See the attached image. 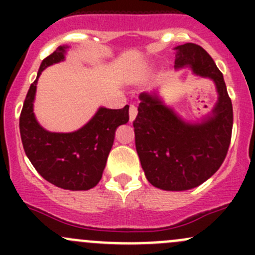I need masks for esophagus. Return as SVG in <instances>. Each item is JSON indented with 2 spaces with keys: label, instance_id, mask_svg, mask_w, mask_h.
<instances>
[{
  "label": "esophagus",
  "instance_id": "1",
  "mask_svg": "<svg viewBox=\"0 0 255 255\" xmlns=\"http://www.w3.org/2000/svg\"><path fill=\"white\" fill-rule=\"evenodd\" d=\"M137 113H138V109L135 105H130L129 106V121L130 122H133L134 121V118L137 117Z\"/></svg>",
  "mask_w": 255,
  "mask_h": 255
}]
</instances>
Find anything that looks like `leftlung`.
Here are the masks:
<instances>
[{
    "label": "left lung",
    "instance_id": "left-lung-1",
    "mask_svg": "<svg viewBox=\"0 0 255 255\" xmlns=\"http://www.w3.org/2000/svg\"><path fill=\"white\" fill-rule=\"evenodd\" d=\"M175 68L190 65L195 74L215 81L218 102L199 125L185 123L160 101L142 94L133 121L135 148L146 179L168 191L192 189L220 169L230 148L233 107L223 75L213 59L194 43L179 45Z\"/></svg>",
    "mask_w": 255,
    "mask_h": 255
}]
</instances>
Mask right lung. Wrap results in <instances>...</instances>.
<instances>
[{"mask_svg": "<svg viewBox=\"0 0 255 255\" xmlns=\"http://www.w3.org/2000/svg\"><path fill=\"white\" fill-rule=\"evenodd\" d=\"M66 47H59L40 64L19 116V132L25 155L47 181L65 190H90L99 184L112 148L116 128L129 120L128 109H101L81 129L51 133L38 125L33 113L37 81L42 71L64 59Z\"/></svg>", "mask_w": 255, "mask_h": 255, "instance_id": "obj_1", "label": "right lung"}]
</instances>
